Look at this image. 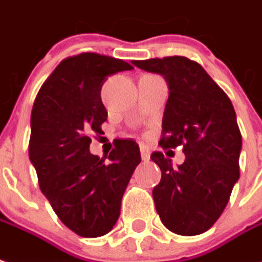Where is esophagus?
<instances>
[{
	"label": "esophagus",
	"instance_id": "esophagus-1",
	"mask_svg": "<svg viewBox=\"0 0 262 262\" xmlns=\"http://www.w3.org/2000/svg\"><path fill=\"white\" fill-rule=\"evenodd\" d=\"M140 156H142V160L147 162L150 159V151L146 146H140Z\"/></svg>",
	"mask_w": 262,
	"mask_h": 262
}]
</instances>
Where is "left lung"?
<instances>
[{
    "instance_id": "1",
    "label": "left lung",
    "mask_w": 262,
    "mask_h": 262,
    "mask_svg": "<svg viewBox=\"0 0 262 262\" xmlns=\"http://www.w3.org/2000/svg\"><path fill=\"white\" fill-rule=\"evenodd\" d=\"M132 63L167 82L160 146H183L186 155L177 167L162 151L150 156L162 170L160 183L153 188L157 214L173 233H204L219 220L239 179L243 140L233 103L203 67L188 58Z\"/></svg>"
}]
</instances>
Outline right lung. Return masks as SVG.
Masks as SVG:
<instances>
[{
	"label": "right lung",
	"mask_w": 262,
	"mask_h": 262,
	"mask_svg": "<svg viewBox=\"0 0 262 262\" xmlns=\"http://www.w3.org/2000/svg\"><path fill=\"white\" fill-rule=\"evenodd\" d=\"M132 65L105 55L67 58L42 85L31 113L29 160L43 195L65 226L80 237L105 235L116 224L140 150L132 139L115 140L106 159L89 151V135L107 118L100 89L107 76Z\"/></svg>",
	"instance_id": "right-lung-1"
}]
</instances>
